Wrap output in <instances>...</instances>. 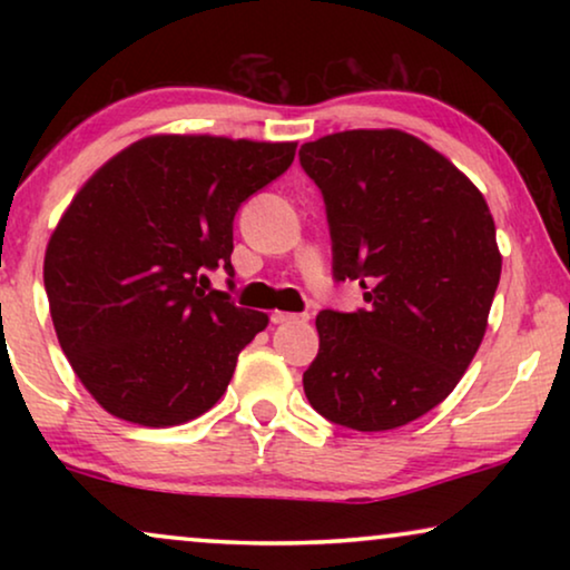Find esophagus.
Listing matches in <instances>:
<instances>
[{"label":"esophagus","mask_w":570,"mask_h":570,"mask_svg":"<svg viewBox=\"0 0 570 570\" xmlns=\"http://www.w3.org/2000/svg\"><path fill=\"white\" fill-rule=\"evenodd\" d=\"M306 314H287V311H275L272 314V324H306Z\"/></svg>","instance_id":"1"}]
</instances>
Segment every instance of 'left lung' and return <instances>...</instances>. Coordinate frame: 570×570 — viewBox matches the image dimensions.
I'll list each match as a JSON object with an SVG mask.
<instances>
[{
	"instance_id": "obj_1",
	"label": "left lung",
	"mask_w": 570,
	"mask_h": 570,
	"mask_svg": "<svg viewBox=\"0 0 570 570\" xmlns=\"http://www.w3.org/2000/svg\"><path fill=\"white\" fill-rule=\"evenodd\" d=\"M324 194L334 277L368 308L316 316L303 389L318 415L394 431L454 392L488 330L501 279L482 191L446 155L402 129H350L301 147Z\"/></svg>"
}]
</instances>
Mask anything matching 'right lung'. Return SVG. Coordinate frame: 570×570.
Listing matches in <instances>:
<instances>
[{
  "mask_svg": "<svg viewBox=\"0 0 570 570\" xmlns=\"http://www.w3.org/2000/svg\"><path fill=\"white\" fill-rule=\"evenodd\" d=\"M298 142L150 135L69 202L43 256L59 345L106 412L145 428L205 415L269 316L205 291L233 272V217Z\"/></svg>",
  "mask_w": 570,
  "mask_h": 570,
  "instance_id": "obj_1",
  "label": "right lung"
}]
</instances>
